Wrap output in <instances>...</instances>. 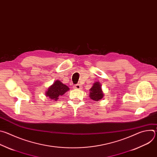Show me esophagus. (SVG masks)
I'll use <instances>...</instances> for the list:
<instances>
[{
  "label": "esophagus",
  "mask_w": 157,
  "mask_h": 157,
  "mask_svg": "<svg viewBox=\"0 0 157 157\" xmlns=\"http://www.w3.org/2000/svg\"><path fill=\"white\" fill-rule=\"evenodd\" d=\"M81 86H80V84H76L75 86H74V87H73V88L74 89H81Z\"/></svg>",
  "instance_id": "1"
}]
</instances>
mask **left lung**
<instances>
[{
    "label": "left lung",
    "mask_w": 157,
    "mask_h": 157,
    "mask_svg": "<svg viewBox=\"0 0 157 157\" xmlns=\"http://www.w3.org/2000/svg\"><path fill=\"white\" fill-rule=\"evenodd\" d=\"M90 91L91 92L89 97L95 101H98L99 100L101 99L104 96V94L101 89V85L100 84L99 82H96L94 84V85L90 89Z\"/></svg>",
    "instance_id": "obj_1"
}]
</instances>
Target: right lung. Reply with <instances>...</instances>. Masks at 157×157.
Wrapping results in <instances>:
<instances>
[{
  "mask_svg": "<svg viewBox=\"0 0 157 157\" xmlns=\"http://www.w3.org/2000/svg\"><path fill=\"white\" fill-rule=\"evenodd\" d=\"M69 89L68 86L57 80L48 89V91L46 92V96L51 99L57 101L59 99V96H63Z\"/></svg>",
  "mask_w": 157,
  "mask_h": 157,
  "instance_id": "right-lung-1",
  "label": "right lung"
}]
</instances>
